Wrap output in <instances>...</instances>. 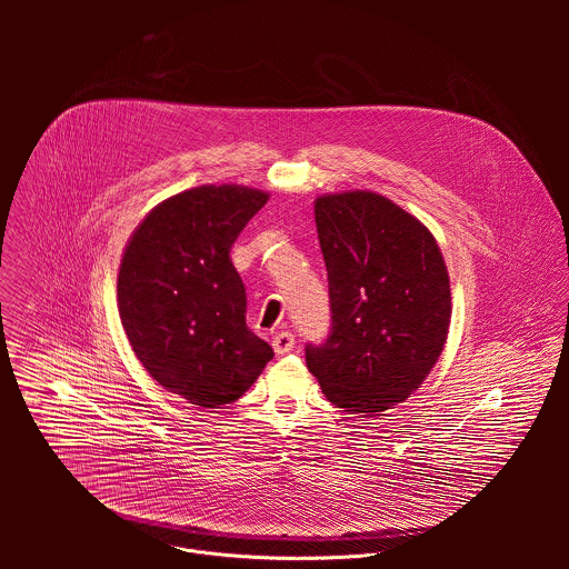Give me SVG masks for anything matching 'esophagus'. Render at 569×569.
Masks as SVG:
<instances>
[{
  "instance_id": "esophagus-1",
  "label": "esophagus",
  "mask_w": 569,
  "mask_h": 569,
  "mask_svg": "<svg viewBox=\"0 0 569 569\" xmlns=\"http://www.w3.org/2000/svg\"><path fill=\"white\" fill-rule=\"evenodd\" d=\"M276 355H287L296 348V337L289 332V330H280L273 335V341H271Z\"/></svg>"
}]
</instances>
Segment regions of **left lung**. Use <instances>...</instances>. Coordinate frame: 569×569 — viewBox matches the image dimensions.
<instances>
[{
  "label": "left lung",
  "instance_id": "left-lung-1",
  "mask_svg": "<svg viewBox=\"0 0 569 569\" xmlns=\"http://www.w3.org/2000/svg\"><path fill=\"white\" fill-rule=\"evenodd\" d=\"M316 226L330 332L307 343V366L332 406L381 416L422 386L445 348L451 289L440 247L416 217L368 190L318 197Z\"/></svg>",
  "mask_w": 569,
  "mask_h": 569
}]
</instances>
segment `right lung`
I'll return each instance as SVG.
<instances>
[{"label": "right lung", "instance_id": "1", "mask_svg": "<svg viewBox=\"0 0 569 569\" xmlns=\"http://www.w3.org/2000/svg\"><path fill=\"white\" fill-rule=\"evenodd\" d=\"M269 194L199 186L156 206L118 273V311L147 372L190 406H228L273 350L244 325V287L230 249Z\"/></svg>", "mask_w": 569, "mask_h": 569}]
</instances>
